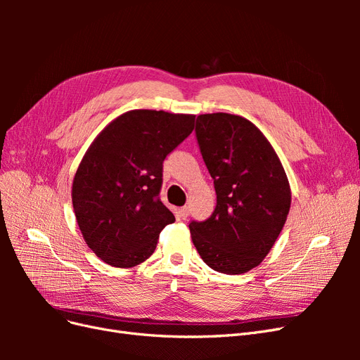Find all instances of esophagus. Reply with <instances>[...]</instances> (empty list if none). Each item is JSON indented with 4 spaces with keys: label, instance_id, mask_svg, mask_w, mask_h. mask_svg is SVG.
Wrapping results in <instances>:
<instances>
[{
    "label": "esophagus",
    "instance_id": "obj_1",
    "mask_svg": "<svg viewBox=\"0 0 360 360\" xmlns=\"http://www.w3.org/2000/svg\"><path fill=\"white\" fill-rule=\"evenodd\" d=\"M180 216H181V219H186V217L189 216V207L188 205L181 207V209H180Z\"/></svg>",
    "mask_w": 360,
    "mask_h": 360
}]
</instances>
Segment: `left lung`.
Instances as JSON below:
<instances>
[{"mask_svg": "<svg viewBox=\"0 0 360 360\" xmlns=\"http://www.w3.org/2000/svg\"><path fill=\"white\" fill-rule=\"evenodd\" d=\"M195 134L214 183L216 207L209 219L189 224L192 242L213 270L246 274L284 228L291 204L287 174L263 132L240 115H198Z\"/></svg>", "mask_w": 360, "mask_h": 360, "instance_id": "1", "label": "left lung"}]
</instances>
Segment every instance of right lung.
Returning <instances> with one entry per match:
<instances>
[{"instance_id": "obj_1", "label": "right lung", "mask_w": 360, "mask_h": 360, "mask_svg": "<svg viewBox=\"0 0 360 360\" xmlns=\"http://www.w3.org/2000/svg\"><path fill=\"white\" fill-rule=\"evenodd\" d=\"M195 115L134 110L117 117L84 155L72 186L85 243L106 264L134 267L176 221L159 198L163 160L193 130Z\"/></svg>"}]
</instances>
